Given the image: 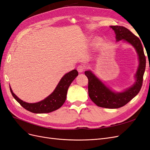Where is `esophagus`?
<instances>
[{
	"mask_svg": "<svg viewBox=\"0 0 150 150\" xmlns=\"http://www.w3.org/2000/svg\"><path fill=\"white\" fill-rule=\"evenodd\" d=\"M77 70H78L79 72L82 73V72H83V71L85 70V67H84L83 66L80 65V66H79V67H77Z\"/></svg>",
	"mask_w": 150,
	"mask_h": 150,
	"instance_id": "obj_1",
	"label": "esophagus"
}]
</instances>
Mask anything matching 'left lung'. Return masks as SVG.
<instances>
[{
    "label": "left lung",
    "mask_w": 150,
    "mask_h": 150,
    "mask_svg": "<svg viewBox=\"0 0 150 150\" xmlns=\"http://www.w3.org/2000/svg\"><path fill=\"white\" fill-rule=\"evenodd\" d=\"M110 28L115 34L116 41L123 40L128 42L134 47L138 54L139 65L134 76V83L122 92H115L106 86L92 71H85V75L88 80V95L93 103L100 108L117 109L127 104L140 91L146 68V57L141 40L129 29L120 25H110Z\"/></svg>",
    "instance_id": "obj_1"
}]
</instances>
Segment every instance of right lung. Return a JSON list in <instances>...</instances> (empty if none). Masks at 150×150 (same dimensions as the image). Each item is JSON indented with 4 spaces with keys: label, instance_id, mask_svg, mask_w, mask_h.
<instances>
[{
    "label": "right lung",
    "instance_id": "obj_1",
    "mask_svg": "<svg viewBox=\"0 0 150 150\" xmlns=\"http://www.w3.org/2000/svg\"><path fill=\"white\" fill-rule=\"evenodd\" d=\"M77 70H73L67 73L59 80L57 87L44 100L36 103H28L17 97L12 92L10 87L11 92L14 99L21 105L30 112L36 114L49 113L60 108L66 100L68 87L74 79L78 76Z\"/></svg>",
    "mask_w": 150,
    "mask_h": 150
}]
</instances>
